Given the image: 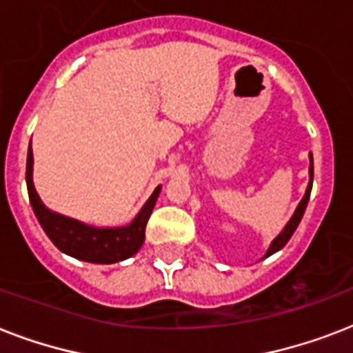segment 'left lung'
Returning <instances> with one entry per match:
<instances>
[{
  "instance_id": "obj_1",
  "label": "left lung",
  "mask_w": 353,
  "mask_h": 353,
  "mask_svg": "<svg viewBox=\"0 0 353 353\" xmlns=\"http://www.w3.org/2000/svg\"><path fill=\"white\" fill-rule=\"evenodd\" d=\"M310 159H312V165H310V185H307L306 188V194H304V198H302V201L299 203V207H296L295 214H293V218L290 220V223L284 227V231L280 232L276 238L273 240V243H271V247L268 249V252H265V256H269V254H273V252L280 251L282 247L290 241V238L293 236V232H295V229L299 227V223H301L302 216H304V210H306V205H307V199H310V194H312V185H313V157L312 154H310Z\"/></svg>"
}]
</instances>
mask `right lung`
<instances>
[{
  "mask_svg": "<svg viewBox=\"0 0 353 353\" xmlns=\"http://www.w3.org/2000/svg\"><path fill=\"white\" fill-rule=\"evenodd\" d=\"M25 176H27L30 205H32L36 218L40 221V225L43 227L46 234L51 238L52 243L65 254H71V256L84 260V262L115 263L133 256L144 243L146 223H148L150 214L154 210L161 187L155 188L143 210L128 227L95 229V227L84 225L80 221L69 220L65 216L54 214L41 203L40 196L32 185V150H30V146L29 154H27V174Z\"/></svg>",
  "mask_w": 353,
  "mask_h": 353,
  "instance_id": "right-lung-1",
  "label": "right lung"
}]
</instances>
